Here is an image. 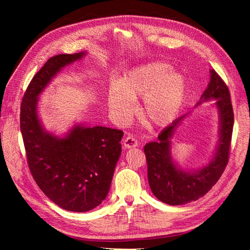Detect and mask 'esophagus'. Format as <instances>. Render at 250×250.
Masks as SVG:
<instances>
[{
    "label": "esophagus",
    "mask_w": 250,
    "mask_h": 250,
    "mask_svg": "<svg viewBox=\"0 0 250 250\" xmlns=\"http://www.w3.org/2000/svg\"><path fill=\"white\" fill-rule=\"evenodd\" d=\"M139 143H138V140L135 139L134 137H132V135H128V137L124 140L123 142V146L124 148H134V147H138Z\"/></svg>",
    "instance_id": "esophagus-1"
}]
</instances>
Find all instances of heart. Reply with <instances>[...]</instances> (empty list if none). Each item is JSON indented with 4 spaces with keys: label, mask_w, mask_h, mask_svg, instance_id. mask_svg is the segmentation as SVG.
<instances>
[{
    "label": "heart",
    "mask_w": 250,
    "mask_h": 250,
    "mask_svg": "<svg viewBox=\"0 0 250 250\" xmlns=\"http://www.w3.org/2000/svg\"><path fill=\"white\" fill-rule=\"evenodd\" d=\"M170 65L153 62L127 72L112 85L107 95L108 106L118 120L129 118L134 100L143 97L141 116L150 126H165L175 117L187 90L184 75L170 71Z\"/></svg>",
    "instance_id": "b5f03b06"
}]
</instances>
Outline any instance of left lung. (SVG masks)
Masks as SVG:
<instances>
[{"label":"left lung","mask_w":250,"mask_h":250,"mask_svg":"<svg viewBox=\"0 0 250 250\" xmlns=\"http://www.w3.org/2000/svg\"><path fill=\"white\" fill-rule=\"evenodd\" d=\"M211 99L216 100L215 104L220 115V139L214 158L206 167L195 173H188L178 169L172 161L170 139L185 116L166 127L158 135V141L148 143L144 147L151 191L157 199L170 206H180L202 197L221 177L228 166L233 110L229 89L215 70H210V81L199 103Z\"/></svg>","instance_id":"left-lung-1"}]
</instances>
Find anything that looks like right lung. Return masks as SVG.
I'll return each mask as SVG.
<instances>
[{
  "mask_svg": "<svg viewBox=\"0 0 250 250\" xmlns=\"http://www.w3.org/2000/svg\"><path fill=\"white\" fill-rule=\"evenodd\" d=\"M84 53L59 54L47 60L30 81L21 104V131L27 163L35 183L48 198L70 211H87L106 197L121 155L123 131L77 125L64 138L42 129L37 96L66 64Z\"/></svg>",
  "mask_w": 250,
  "mask_h": 250,
  "instance_id": "obj_1",
  "label": "right lung"
}]
</instances>
